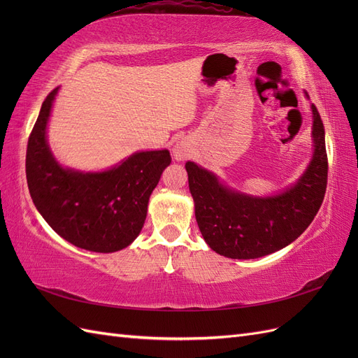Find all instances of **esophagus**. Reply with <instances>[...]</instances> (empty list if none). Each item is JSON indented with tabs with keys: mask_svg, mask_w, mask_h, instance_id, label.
<instances>
[{
	"mask_svg": "<svg viewBox=\"0 0 358 358\" xmlns=\"http://www.w3.org/2000/svg\"><path fill=\"white\" fill-rule=\"evenodd\" d=\"M189 155H191V149L185 142H179L173 146V157H175L178 161L187 159Z\"/></svg>",
	"mask_w": 358,
	"mask_h": 358,
	"instance_id": "esophagus-1",
	"label": "esophagus"
}]
</instances>
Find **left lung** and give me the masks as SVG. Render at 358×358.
I'll return each instance as SVG.
<instances>
[{"mask_svg":"<svg viewBox=\"0 0 358 358\" xmlns=\"http://www.w3.org/2000/svg\"><path fill=\"white\" fill-rule=\"evenodd\" d=\"M312 113L313 158L296 185L279 196L257 199L234 192L210 171L187 162L199 229L215 252L234 259L268 255L294 242L315 218L327 188L329 159L315 104Z\"/></svg>","mask_w":358,"mask_h":358,"instance_id":"obj_1","label":"left lung"}]
</instances>
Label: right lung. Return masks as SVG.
<instances>
[{"instance_id": "add662e5", "label": "right lung", "mask_w": 358, "mask_h": 358, "mask_svg": "<svg viewBox=\"0 0 358 358\" xmlns=\"http://www.w3.org/2000/svg\"><path fill=\"white\" fill-rule=\"evenodd\" d=\"M58 88L49 92L28 138L27 182L31 199L62 239L92 252L127 248L145 224L148 201L170 164L169 150L137 152L101 173L62 169L46 142Z\"/></svg>"}]
</instances>
